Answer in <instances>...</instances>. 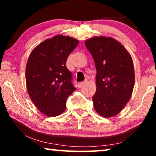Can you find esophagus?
I'll list each match as a JSON object with an SVG mask.
<instances>
[{
	"mask_svg": "<svg viewBox=\"0 0 156 156\" xmlns=\"http://www.w3.org/2000/svg\"><path fill=\"white\" fill-rule=\"evenodd\" d=\"M87 83V80H84V81H83V82H80V84H79V87H80V88H81V87H82L83 86H84V85H85Z\"/></svg>",
	"mask_w": 156,
	"mask_h": 156,
	"instance_id": "1",
	"label": "esophagus"
}]
</instances>
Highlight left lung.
Returning <instances> with one entry per match:
<instances>
[{
    "mask_svg": "<svg viewBox=\"0 0 156 156\" xmlns=\"http://www.w3.org/2000/svg\"><path fill=\"white\" fill-rule=\"evenodd\" d=\"M85 45L97 68L94 107L105 118L115 116L126 105L133 89L135 75L131 55L112 37L90 38Z\"/></svg>",
    "mask_w": 156,
    "mask_h": 156,
    "instance_id": "obj_1",
    "label": "left lung"
}]
</instances>
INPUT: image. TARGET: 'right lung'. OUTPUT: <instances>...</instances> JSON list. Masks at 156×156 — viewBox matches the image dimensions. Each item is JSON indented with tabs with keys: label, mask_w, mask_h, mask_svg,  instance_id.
<instances>
[{
	"label": "right lung",
	"mask_w": 156,
	"mask_h": 156,
	"mask_svg": "<svg viewBox=\"0 0 156 156\" xmlns=\"http://www.w3.org/2000/svg\"><path fill=\"white\" fill-rule=\"evenodd\" d=\"M78 43L71 37L56 35L38 44L30 55L25 70L27 91L36 107L48 116L65 112L66 100L76 90L66 62Z\"/></svg>",
	"instance_id": "add662e5"
}]
</instances>
